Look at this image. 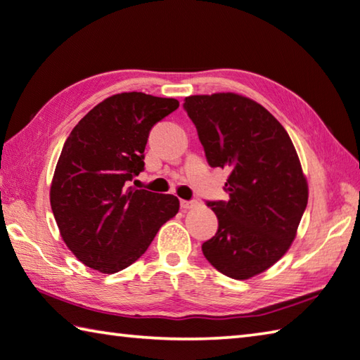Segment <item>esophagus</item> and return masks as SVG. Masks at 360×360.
Wrapping results in <instances>:
<instances>
[{
  "label": "esophagus",
  "mask_w": 360,
  "mask_h": 360,
  "mask_svg": "<svg viewBox=\"0 0 360 360\" xmlns=\"http://www.w3.org/2000/svg\"><path fill=\"white\" fill-rule=\"evenodd\" d=\"M198 206V201L197 200H191V201H187V200H181V207L182 209H193V207H197Z\"/></svg>",
  "instance_id": "obj_1"
}]
</instances>
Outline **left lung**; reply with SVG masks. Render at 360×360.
<instances>
[{"label":"left lung","instance_id":"1","mask_svg":"<svg viewBox=\"0 0 360 360\" xmlns=\"http://www.w3.org/2000/svg\"><path fill=\"white\" fill-rule=\"evenodd\" d=\"M184 108L209 165L230 172V200L207 202L219 230L202 255L226 277L258 276L288 252L309 201L296 149L282 124L245 96H188Z\"/></svg>","mask_w":360,"mask_h":360}]
</instances>
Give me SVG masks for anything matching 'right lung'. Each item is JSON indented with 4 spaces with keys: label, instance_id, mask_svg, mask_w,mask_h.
Wrapping results in <instances>:
<instances>
[{
    "label": "right lung",
    "instance_id": "add662e5",
    "mask_svg": "<svg viewBox=\"0 0 360 360\" xmlns=\"http://www.w3.org/2000/svg\"><path fill=\"white\" fill-rule=\"evenodd\" d=\"M178 107L176 99L121 93L72 129L51 179L50 205L63 240L84 266L102 274L126 269L178 214L174 195L129 186L145 168L153 126Z\"/></svg>",
    "mask_w": 360,
    "mask_h": 360
}]
</instances>
